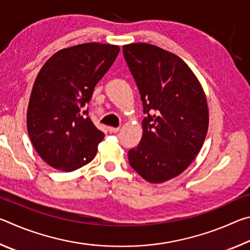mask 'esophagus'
Masks as SVG:
<instances>
[{"label":"esophagus","mask_w":250,"mask_h":250,"mask_svg":"<svg viewBox=\"0 0 250 250\" xmlns=\"http://www.w3.org/2000/svg\"><path fill=\"white\" fill-rule=\"evenodd\" d=\"M108 131L110 133H117L119 131V128H115V126H108Z\"/></svg>","instance_id":"1"}]
</instances>
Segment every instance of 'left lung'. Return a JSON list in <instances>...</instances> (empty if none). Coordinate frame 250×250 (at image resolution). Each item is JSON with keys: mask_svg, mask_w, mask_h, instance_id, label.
Returning <instances> with one entry per match:
<instances>
[{"mask_svg": "<svg viewBox=\"0 0 250 250\" xmlns=\"http://www.w3.org/2000/svg\"><path fill=\"white\" fill-rule=\"evenodd\" d=\"M122 50L146 115L140 143L128 152L129 163L147 182L162 183L180 175L200 152L208 128L206 97L176 55L146 43Z\"/></svg>", "mask_w": 250, "mask_h": 250, "instance_id": "obj_1", "label": "left lung"}]
</instances>
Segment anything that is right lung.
<instances>
[{
	"label": "right lung",
	"mask_w": 250,
	"mask_h": 250,
	"mask_svg": "<svg viewBox=\"0 0 250 250\" xmlns=\"http://www.w3.org/2000/svg\"><path fill=\"white\" fill-rule=\"evenodd\" d=\"M119 50L116 45L82 44L59 50L42 67L29 98L27 130L50 167L71 172L95 158L104 134L88 118L87 104Z\"/></svg>",
	"instance_id": "1"
}]
</instances>
